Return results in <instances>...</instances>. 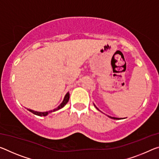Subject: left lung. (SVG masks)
<instances>
[{"mask_svg":"<svg viewBox=\"0 0 159 159\" xmlns=\"http://www.w3.org/2000/svg\"><path fill=\"white\" fill-rule=\"evenodd\" d=\"M94 106H95V107H96V109H98V108L96 106H95V105H94ZM108 117H109L110 118H111V119H114V120H120L119 118H117V117H110V116H108Z\"/></svg>","mask_w":159,"mask_h":159,"instance_id":"left-lung-1","label":"left lung"}]
</instances>
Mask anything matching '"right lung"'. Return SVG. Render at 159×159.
<instances>
[{
    "instance_id": "right-lung-1",
    "label": "right lung",
    "mask_w": 159,
    "mask_h": 159,
    "mask_svg": "<svg viewBox=\"0 0 159 159\" xmlns=\"http://www.w3.org/2000/svg\"><path fill=\"white\" fill-rule=\"evenodd\" d=\"M69 97H70V94H69V93L68 92V93H66V95H65V96H64V100H63V101H62V102L61 103V104H60V105H59V106H58L57 108H55V109L52 110H50V111H47V112H37V111H34V110H30V109H27V110H28L30 112H32V113H33V114L36 115H38V116H47V115H49V113L53 112H55V111H57V110H60V109H61L62 107H64L65 106V105H66V103H67L68 102H69Z\"/></svg>"
}]
</instances>
